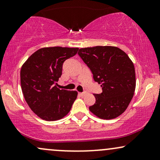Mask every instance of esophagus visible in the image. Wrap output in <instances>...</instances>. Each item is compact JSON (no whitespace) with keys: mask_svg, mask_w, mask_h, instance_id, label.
I'll return each instance as SVG.
<instances>
[{"mask_svg":"<svg viewBox=\"0 0 160 160\" xmlns=\"http://www.w3.org/2000/svg\"><path fill=\"white\" fill-rule=\"evenodd\" d=\"M79 94L81 95V96H84V95H86V92H80Z\"/></svg>","mask_w":160,"mask_h":160,"instance_id":"esophagus-1","label":"esophagus"}]
</instances>
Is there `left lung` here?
Listing matches in <instances>:
<instances>
[{"mask_svg":"<svg viewBox=\"0 0 160 160\" xmlns=\"http://www.w3.org/2000/svg\"><path fill=\"white\" fill-rule=\"evenodd\" d=\"M78 55L102 88L101 94H93L95 103L89 111L103 120L117 118L127 109L135 90L132 61L124 51L111 46L81 48Z\"/></svg>","mask_w":160,"mask_h":160,"instance_id":"1","label":"left lung"}]
</instances>
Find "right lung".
Wrapping results in <instances>:
<instances>
[{"mask_svg":"<svg viewBox=\"0 0 160 160\" xmlns=\"http://www.w3.org/2000/svg\"><path fill=\"white\" fill-rule=\"evenodd\" d=\"M78 49L43 47L33 53L22 66L20 80L24 98L42 120H58L71 111L78 92L59 89L56 84L62 75L64 62L75 56Z\"/></svg>","mask_w":160,"mask_h":160,"instance_id":"add662e5","label":"right lung"}]
</instances>
